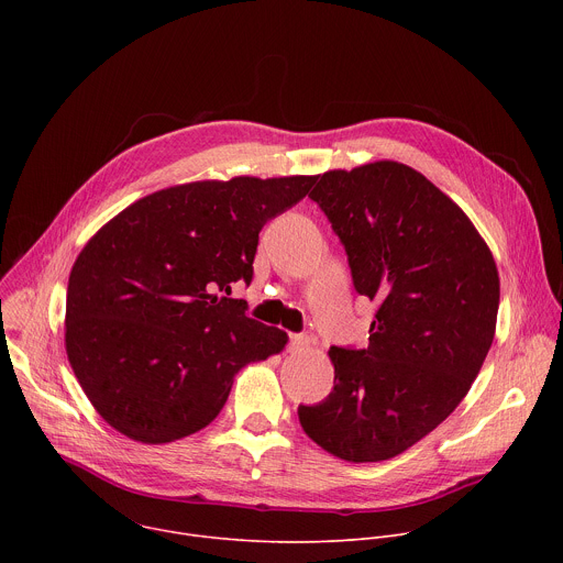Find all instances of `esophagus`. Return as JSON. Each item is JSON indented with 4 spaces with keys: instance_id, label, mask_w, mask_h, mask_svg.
Segmentation results:
<instances>
[{
    "instance_id": "34e87169",
    "label": "esophagus",
    "mask_w": 563,
    "mask_h": 563,
    "mask_svg": "<svg viewBox=\"0 0 563 563\" xmlns=\"http://www.w3.org/2000/svg\"><path fill=\"white\" fill-rule=\"evenodd\" d=\"M309 336H300V334H291L289 336V350L291 352H300V350H307L309 347Z\"/></svg>"
}]
</instances>
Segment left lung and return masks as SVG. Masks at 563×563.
<instances>
[{"label": "left lung", "instance_id": "8db88e82", "mask_svg": "<svg viewBox=\"0 0 563 563\" xmlns=\"http://www.w3.org/2000/svg\"><path fill=\"white\" fill-rule=\"evenodd\" d=\"M309 198L376 302L365 350L332 347L334 389L300 406L305 434L352 463L387 461L443 423L495 339L499 272L463 209L394 159L320 176Z\"/></svg>", "mask_w": 563, "mask_h": 563}]
</instances>
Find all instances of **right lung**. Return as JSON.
<instances>
[{
  "mask_svg": "<svg viewBox=\"0 0 563 563\" xmlns=\"http://www.w3.org/2000/svg\"><path fill=\"white\" fill-rule=\"evenodd\" d=\"M316 176L176 185L129 205L79 252L66 289L68 363L98 415L157 445L207 428L233 376L287 334L229 298L252 283L258 233Z\"/></svg>",
  "mask_w": 563,
  "mask_h": 563,
  "instance_id": "obj_1",
  "label": "right lung"
}]
</instances>
